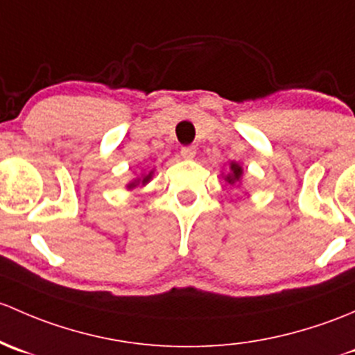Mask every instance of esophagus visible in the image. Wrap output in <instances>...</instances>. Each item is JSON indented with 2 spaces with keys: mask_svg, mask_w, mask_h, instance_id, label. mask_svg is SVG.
Segmentation results:
<instances>
[{
  "mask_svg": "<svg viewBox=\"0 0 355 355\" xmlns=\"http://www.w3.org/2000/svg\"><path fill=\"white\" fill-rule=\"evenodd\" d=\"M196 155V147L195 145H186V147L181 148V157L182 159L189 160Z\"/></svg>",
  "mask_w": 355,
  "mask_h": 355,
  "instance_id": "34e87169",
  "label": "esophagus"
}]
</instances>
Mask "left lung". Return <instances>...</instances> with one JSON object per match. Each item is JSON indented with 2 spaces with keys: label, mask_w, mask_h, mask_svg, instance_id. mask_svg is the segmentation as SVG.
<instances>
[{
  "label": "left lung",
  "mask_w": 355,
  "mask_h": 355,
  "mask_svg": "<svg viewBox=\"0 0 355 355\" xmlns=\"http://www.w3.org/2000/svg\"><path fill=\"white\" fill-rule=\"evenodd\" d=\"M241 176H243V169H241V167L237 166L236 162H232L231 164V174H229V176L225 178V179H227V181L231 182V184H234V182H236V181H239Z\"/></svg>",
  "instance_id": "1"
}]
</instances>
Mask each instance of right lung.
Instances as JSON below:
<instances>
[{
    "label": "right lung",
    "instance_id": "right-lung-1",
    "mask_svg": "<svg viewBox=\"0 0 355 355\" xmlns=\"http://www.w3.org/2000/svg\"><path fill=\"white\" fill-rule=\"evenodd\" d=\"M150 178H152V173H150V174H147V176H144V179H137V181L130 182V184H128V188H135V186H137L138 182H140V181H141V184H145V182L150 181Z\"/></svg>",
    "mask_w": 355,
    "mask_h": 355
}]
</instances>
